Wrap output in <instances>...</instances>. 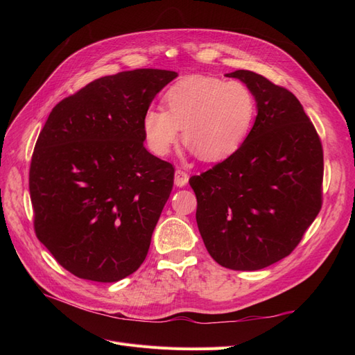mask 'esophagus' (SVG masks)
Returning <instances> with one entry per match:
<instances>
[{
    "instance_id": "1",
    "label": "esophagus",
    "mask_w": 355,
    "mask_h": 355,
    "mask_svg": "<svg viewBox=\"0 0 355 355\" xmlns=\"http://www.w3.org/2000/svg\"><path fill=\"white\" fill-rule=\"evenodd\" d=\"M188 180H189V176H188L187 171L180 170V168H178L175 171V185L176 187H180V188L185 187L188 184Z\"/></svg>"
}]
</instances>
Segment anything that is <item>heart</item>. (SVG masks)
Listing matches in <instances>:
<instances>
[{
    "mask_svg": "<svg viewBox=\"0 0 355 355\" xmlns=\"http://www.w3.org/2000/svg\"><path fill=\"white\" fill-rule=\"evenodd\" d=\"M163 108H148L142 128L148 148L167 155L180 135L202 161H220L244 144L256 114V99L241 81L207 75L182 78L164 94Z\"/></svg>",
    "mask_w": 355,
    "mask_h": 355,
    "instance_id": "1",
    "label": "heart"
}]
</instances>
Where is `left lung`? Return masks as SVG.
Wrapping results in <instances>:
<instances>
[{"mask_svg":"<svg viewBox=\"0 0 355 355\" xmlns=\"http://www.w3.org/2000/svg\"><path fill=\"white\" fill-rule=\"evenodd\" d=\"M241 80L257 115L244 144L189 179L197 225L210 256L234 271H256L288 256L323 204V146L296 96L252 71Z\"/></svg>","mask_w":355,"mask_h":355,"instance_id":"obj_1","label":"left lung"}]
</instances>
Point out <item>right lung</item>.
Returning <instances> with one entry per match:
<instances>
[{
	"label": "right lung",
	"instance_id": "obj_1",
	"mask_svg": "<svg viewBox=\"0 0 355 355\" xmlns=\"http://www.w3.org/2000/svg\"><path fill=\"white\" fill-rule=\"evenodd\" d=\"M178 73L135 69L92 81L60 101L29 168L38 240L71 274L114 283L148 254L175 167L144 146L142 120Z\"/></svg>",
	"mask_w": 355,
	"mask_h": 355
}]
</instances>
